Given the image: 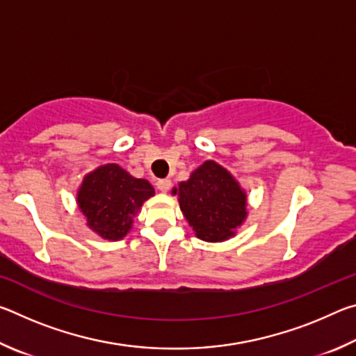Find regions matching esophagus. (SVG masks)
Segmentation results:
<instances>
[{"label":"esophagus","mask_w":356,"mask_h":356,"mask_svg":"<svg viewBox=\"0 0 356 356\" xmlns=\"http://www.w3.org/2000/svg\"><path fill=\"white\" fill-rule=\"evenodd\" d=\"M156 188H159L160 191H168L171 188V180L170 179H160L156 180Z\"/></svg>","instance_id":"obj_1"}]
</instances>
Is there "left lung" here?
I'll return each mask as SVG.
<instances>
[{
	"mask_svg": "<svg viewBox=\"0 0 356 356\" xmlns=\"http://www.w3.org/2000/svg\"><path fill=\"white\" fill-rule=\"evenodd\" d=\"M180 210L196 237L222 242L234 236L246 216V196L225 168L209 160L179 184Z\"/></svg>",
	"mask_w": 356,
	"mask_h": 356,
	"instance_id": "8db88e82",
	"label": "left lung"
}]
</instances>
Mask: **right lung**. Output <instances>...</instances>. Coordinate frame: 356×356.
Listing matches in <instances>:
<instances>
[{
    "label": "right lung",
    "instance_id": "obj_1",
    "mask_svg": "<svg viewBox=\"0 0 356 356\" xmlns=\"http://www.w3.org/2000/svg\"><path fill=\"white\" fill-rule=\"evenodd\" d=\"M147 180L131 177L118 165H105L84 177L78 206L88 226L108 240L122 238L143 202L154 196Z\"/></svg>",
    "mask_w": 356,
    "mask_h": 356
}]
</instances>
